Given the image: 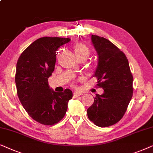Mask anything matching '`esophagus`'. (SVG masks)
<instances>
[{"mask_svg": "<svg viewBox=\"0 0 153 153\" xmlns=\"http://www.w3.org/2000/svg\"><path fill=\"white\" fill-rule=\"evenodd\" d=\"M73 94H74V97H79V96L80 95H82V93L80 92V91H77V90H75L73 91Z\"/></svg>", "mask_w": 153, "mask_h": 153, "instance_id": "1", "label": "esophagus"}]
</instances>
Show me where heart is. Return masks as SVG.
I'll list each match as a JSON object with an SVG mask.
<instances>
[{
  "label": "heart",
  "mask_w": 153,
  "mask_h": 153,
  "mask_svg": "<svg viewBox=\"0 0 153 153\" xmlns=\"http://www.w3.org/2000/svg\"><path fill=\"white\" fill-rule=\"evenodd\" d=\"M74 52L77 57L85 56L87 59L89 54V50L85 45L82 43H77L74 45Z\"/></svg>",
  "instance_id": "obj_1"
}]
</instances>
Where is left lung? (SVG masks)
Listing matches in <instances>:
<instances>
[{"mask_svg":"<svg viewBox=\"0 0 153 153\" xmlns=\"http://www.w3.org/2000/svg\"><path fill=\"white\" fill-rule=\"evenodd\" d=\"M98 54L94 77L102 94H96L87 109L89 120L98 127H106L118 123L125 115L133 95V76L125 54L106 38L91 36Z\"/></svg>","mask_w":153,"mask_h":153,"instance_id":"1","label":"left lung"}]
</instances>
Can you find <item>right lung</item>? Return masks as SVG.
I'll return each mask as SVG.
<instances>
[{
    "label": "right lung",
    "mask_w": 153,
    "mask_h": 153,
    "mask_svg": "<svg viewBox=\"0 0 153 153\" xmlns=\"http://www.w3.org/2000/svg\"><path fill=\"white\" fill-rule=\"evenodd\" d=\"M70 38L42 37L30 45L17 63L15 83L20 102L30 117L45 125H54L64 118L72 91L56 92L48 78L54 70L56 52Z\"/></svg>",
    "instance_id": "obj_1"
}]
</instances>
